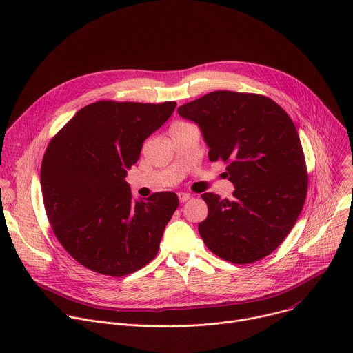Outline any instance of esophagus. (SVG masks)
<instances>
[{
  "instance_id": "esophagus-1",
  "label": "esophagus",
  "mask_w": 353,
  "mask_h": 353,
  "mask_svg": "<svg viewBox=\"0 0 353 353\" xmlns=\"http://www.w3.org/2000/svg\"><path fill=\"white\" fill-rule=\"evenodd\" d=\"M177 195H179L180 203H185V201H188V199H190V196H191L188 192H179Z\"/></svg>"
}]
</instances>
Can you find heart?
Returning <instances> with one entry per match:
<instances>
[{
  "label": "heart",
  "instance_id": "heart-1",
  "mask_svg": "<svg viewBox=\"0 0 353 353\" xmlns=\"http://www.w3.org/2000/svg\"><path fill=\"white\" fill-rule=\"evenodd\" d=\"M183 124H187V123H176V124H173V127H179V125H183Z\"/></svg>",
  "mask_w": 353,
  "mask_h": 353
}]
</instances>
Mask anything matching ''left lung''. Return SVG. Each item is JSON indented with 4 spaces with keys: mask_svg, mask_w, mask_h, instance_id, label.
I'll list each match as a JSON object with an SVG mask.
<instances>
[{
    "mask_svg": "<svg viewBox=\"0 0 353 353\" xmlns=\"http://www.w3.org/2000/svg\"><path fill=\"white\" fill-rule=\"evenodd\" d=\"M194 121L210 161L228 163L233 201L205 192L208 216L198 225L205 245L233 264L271 254L294 226L307 194V170L297 130L270 97L216 90L177 109Z\"/></svg>",
    "mask_w": 353,
    "mask_h": 353,
    "instance_id": "left-lung-1",
    "label": "left lung"
}]
</instances>
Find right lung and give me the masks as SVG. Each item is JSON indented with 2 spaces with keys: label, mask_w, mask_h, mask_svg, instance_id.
I'll use <instances>...</instances> for the list:
<instances>
[{
  "label": "right lung",
  "mask_w": 353,
  "mask_h": 353,
  "mask_svg": "<svg viewBox=\"0 0 353 353\" xmlns=\"http://www.w3.org/2000/svg\"><path fill=\"white\" fill-rule=\"evenodd\" d=\"M176 105L100 100L50 141L40 169L46 214L68 254L88 270L124 276L158 254L179 198L161 191L134 201L125 176Z\"/></svg>",
  "instance_id": "right-lung-1"
}]
</instances>
